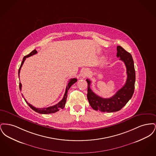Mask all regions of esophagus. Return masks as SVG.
Masks as SVG:
<instances>
[{
    "label": "esophagus",
    "mask_w": 156,
    "mask_h": 156,
    "mask_svg": "<svg viewBox=\"0 0 156 156\" xmlns=\"http://www.w3.org/2000/svg\"><path fill=\"white\" fill-rule=\"evenodd\" d=\"M87 75H88V72L85 71V72H83V73L82 74V77L83 78H85V77L87 76Z\"/></svg>",
    "instance_id": "obj_1"
}]
</instances>
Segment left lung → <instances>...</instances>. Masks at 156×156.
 Masks as SVG:
<instances>
[{"instance_id": "8db88e82", "label": "left lung", "mask_w": 156, "mask_h": 156, "mask_svg": "<svg viewBox=\"0 0 156 156\" xmlns=\"http://www.w3.org/2000/svg\"><path fill=\"white\" fill-rule=\"evenodd\" d=\"M120 60L124 62L126 67L127 80L124 86L110 98H103L98 96L90 88L91 82L88 83L87 98L90 106L95 111L103 112H114L120 111L132 98L134 90L136 74L134 61L132 55L122 48L117 46V55Z\"/></svg>"}]
</instances>
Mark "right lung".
I'll return each instance as SVG.
<instances>
[{"label": "right lung", "mask_w": 156, "mask_h": 156, "mask_svg": "<svg viewBox=\"0 0 156 156\" xmlns=\"http://www.w3.org/2000/svg\"><path fill=\"white\" fill-rule=\"evenodd\" d=\"M37 51H36V50H34L33 51H32L31 52H30L29 54L24 56L23 58L22 62V64L20 65V67L19 68V74H20V69H21V68L22 67L23 64L25 61V59H26V58L30 57L31 55H33L36 54H37ZM77 81V79L76 78H73V79H70L69 81H68V85H67V87H66V92L64 94V97L62 98V99L58 103L54 106H50V107H48V108H36L35 107H34L33 105H30L29 103H28V102L26 101V100L25 99V98H24L26 102L27 103V104L30 106V108L35 112H36L37 113H41V114H49V113H55V112H57V111H59V109H63L65 106V105L66 103V101H67V93H68V90H69V89L70 88V87L72 86V85H73L74 83H75ZM19 88L20 90H22V83L20 82L19 83Z\"/></svg>", "instance_id": "obj_1"}]
</instances>
